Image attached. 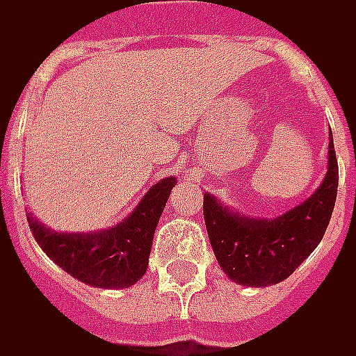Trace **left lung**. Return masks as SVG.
Listing matches in <instances>:
<instances>
[{
  "label": "left lung",
  "mask_w": 356,
  "mask_h": 356,
  "mask_svg": "<svg viewBox=\"0 0 356 356\" xmlns=\"http://www.w3.org/2000/svg\"><path fill=\"white\" fill-rule=\"evenodd\" d=\"M339 166L329 131L327 174L314 194L274 219L235 213L204 194V219L216 259L229 280L264 288L286 280L323 239L335 207Z\"/></svg>",
  "instance_id": "obj_1"
}]
</instances>
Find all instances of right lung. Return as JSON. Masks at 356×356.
<instances>
[{"instance_id":"add662e5","label":"right lung","mask_w":356,"mask_h":356,"mask_svg":"<svg viewBox=\"0 0 356 356\" xmlns=\"http://www.w3.org/2000/svg\"><path fill=\"white\" fill-rule=\"evenodd\" d=\"M176 178H162L121 223L92 233H60L27 216L47 257L80 282L95 288H129L147 273L154 229Z\"/></svg>"}]
</instances>
